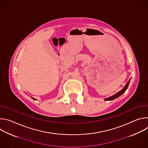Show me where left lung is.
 <instances>
[{"label":"left lung","instance_id":"left-lung-1","mask_svg":"<svg viewBox=\"0 0 148 148\" xmlns=\"http://www.w3.org/2000/svg\"><path fill=\"white\" fill-rule=\"evenodd\" d=\"M130 81H130H129L127 83H126V84L124 88H123L122 90H121L120 91H119L118 92H117V93L115 94V95H112V96H111V97H108V98H105V101H111V100H113V99H114L118 98V97H119V96H120L121 95H122V94H123V93L125 92V91L126 90V89L128 88V86H129Z\"/></svg>","mask_w":148,"mask_h":148}]
</instances>
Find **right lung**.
Returning a JSON list of instances; mask_svg holds the SVG:
<instances>
[{"label": "right lung", "mask_w": 148, "mask_h": 148, "mask_svg": "<svg viewBox=\"0 0 148 148\" xmlns=\"http://www.w3.org/2000/svg\"><path fill=\"white\" fill-rule=\"evenodd\" d=\"M32 99H34V100H35V99H34V98H32Z\"/></svg>", "instance_id": "1"}]
</instances>
